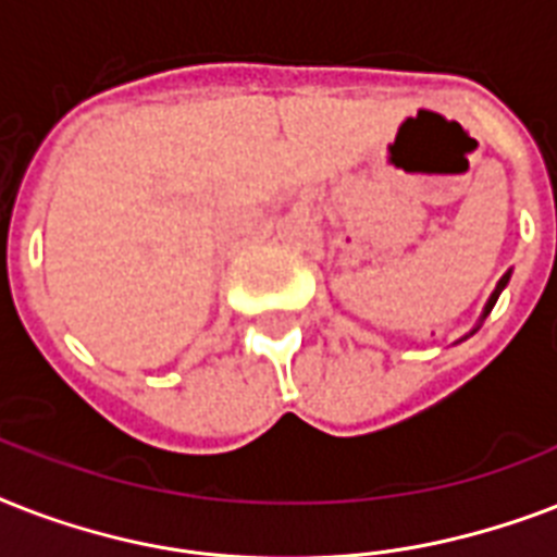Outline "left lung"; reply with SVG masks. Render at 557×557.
<instances>
[{"mask_svg": "<svg viewBox=\"0 0 557 557\" xmlns=\"http://www.w3.org/2000/svg\"><path fill=\"white\" fill-rule=\"evenodd\" d=\"M509 277H511V271H506V274H503V277H500V283H497V288H494L492 297H488V304H485L483 314H480V323H483L485 318H488V312H492L494 304H497V297H500V292H503V288H506V283H509ZM480 323H476V326H480Z\"/></svg>", "mask_w": 557, "mask_h": 557, "instance_id": "1", "label": "left lung"}]
</instances>
